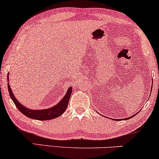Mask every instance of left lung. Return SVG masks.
Masks as SVG:
<instances>
[{
	"instance_id": "obj_1",
	"label": "left lung",
	"mask_w": 159,
	"mask_h": 159,
	"mask_svg": "<svg viewBox=\"0 0 159 159\" xmlns=\"http://www.w3.org/2000/svg\"><path fill=\"white\" fill-rule=\"evenodd\" d=\"M151 87H153V86H151ZM139 111L138 112V113H139ZM136 114H134V115H136ZM134 115H133V116H130V117H128V118H126V119H130V118H132V116H134Z\"/></svg>"
}]
</instances>
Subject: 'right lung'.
I'll list each match as a JSON object with an SVG mask.
<instances>
[{"label": "right lung", "instance_id": "1", "mask_svg": "<svg viewBox=\"0 0 159 159\" xmlns=\"http://www.w3.org/2000/svg\"><path fill=\"white\" fill-rule=\"evenodd\" d=\"M7 81L9 82V79H8V75L7 76ZM8 92H9L11 98L12 99L13 102H14L15 105H16V108L22 113L24 115L26 116L29 117V118L37 119V120H50V119H53L57 117L60 116L64 112L66 111L67 106H68L69 98H70L71 91H72V88H68L66 95H64V98L61 100L59 103L56 104L53 107L49 108H45V109H30V108L25 107V106L22 105L18 100L16 98L14 95L13 94L11 88L9 85V83H8Z\"/></svg>", "mask_w": 159, "mask_h": 159}]
</instances>
